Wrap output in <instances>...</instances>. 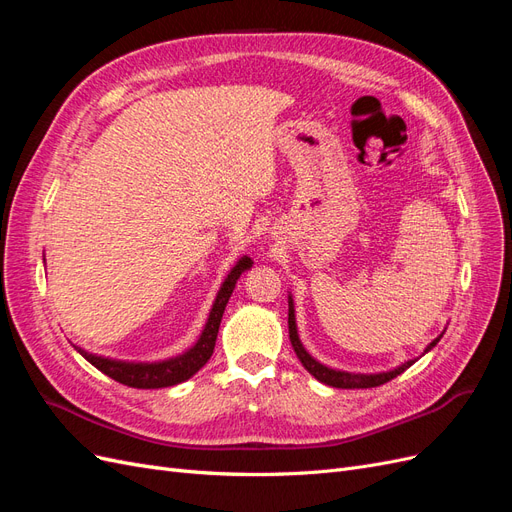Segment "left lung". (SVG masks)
Returning a JSON list of instances; mask_svg holds the SVG:
<instances>
[{"mask_svg": "<svg viewBox=\"0 0 512 512\" xmlns=\"http://www.w3.org/2000/svg\"><path fill=\"white\" fill-rule=\"evenodd\" d=\"M288 333H290V344L294 348V352H297L299 361L303 363V367L312 374L316 380L329 384V386H335V389H371V386H380L384 382H389L393 378H397L399 374H404V371L414 365V361H406L401 363L397 369H391V371H382V374H350V371H337V369H331L327 365L318 363L312 354H309L301 339L297 335V320H294V305H292V299L288 297ZM442 337V335H440ZM440 337L433 339V342L425 348V352H429L433 346H436L440 342Z\"/></svg>", "mask_w": 512, "mask_h": 512, "instance_id": "left-lung-1", "label": "left lung"}]
</instances>
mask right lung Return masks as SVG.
<instances>
[{
    "label": "right lung",
    "instance_id": "add662e5",
    "mask_svg": "<svg viewBox=\"0 0 512 512\" xmlns=\"http://www.w3.org/2000/svg\"><path fill=\"white\" fill-rule=\"evenodd\" d=\"M250 267H252V260L247 256H243L237 265L232 267V271L228 273L218 292V297H215V303L209 312V320L205 324L203 333H200L198 342L188 352L175 356V359L160 361V363H126V361H111V359H104V356L89 354L83 348H76V346L74 348L79 350L91 365L100 369L102 374L117 380L119 384L132 386V389H164V386L185 382L188 378H192L200 367H205V363L211 359L226 303L230 299L232 290H235V284L241 277V273Z\"/></svg>",
    "mask_w": 512,
    "mask_h": 512
}]
</instances>
